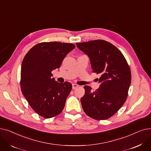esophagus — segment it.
I'll return each mask as SVG.
<instances>
[{
  "label": "esophagus",
  "mask_w": 151,
  "mask_h": 151,
  "mask_svg": "<svg viewBox=\"0 0 151 151\" xmlns=\"http://www.w3.org/2000/svg\"><path fill=\"white\" fill-rule=\"evenodd\" d=\"M78 84H72V89H76L77 88H78Z\"/></svg>",
  "instance_id": "esophagus-1"
}]
</instances>
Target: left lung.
I'll list each match as a JSON object with an SVG mask.
<instances>
[{
  "instance_id": "obj_1",
  "label": "left lung",
  "mask_w": 151,
  "mask_h": 151,
  "mask_svg": "<svg viewBox=\"0 0 151 151\" xmlns=\"http://www.w3.org/2000/svg\"><path fill=\"white\" fill-rule=\"evenodd\" d=\"M89 56L93 73L100 74V87L92 92L84 86L81 102L84 113L96 120H105L116 113L125 102L131 83V71L122 53L108 42L96 40L76 43Z\"/></svg>"
}]
</instances>
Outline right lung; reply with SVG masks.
Returning <instances> with one entry per match:
<instances>
[{"mask_svg":"<svg viewBox=\"0 0 151 151\" xmlns=\"http://www.w3.org/2000/svg\"><path fill=\"white\" fill-rule=\"evenodd\" d=\"M75 45L58 42H42L33 46L24 58L21 69V89L29 104L44 118L59 114L72 86L51 78V71L60 67Z\"/></svg>","mask_w":151,"mask_h":151,"instance_id":"obj_1","label":"right lung"}]
</instances>
